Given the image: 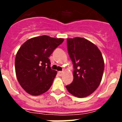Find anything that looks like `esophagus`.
I'll return each mask as SVG.
<instances>
[{"instance_id": "obj_1", "label": "esophagus", "mask_w": 122, "mask_h": 122, "mask_svg": "<svg viewBox=\"0 0 122 122\" xmlns=\"http://www.w3.org/2000/svg\"><path fill=\"white\" fill-rule=\"evenodd\" d=\"M57 74H58V75H59V76H62V75H63V71H58Z\"/></svg>"}]
</instances>
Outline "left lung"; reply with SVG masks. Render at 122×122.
<instances>
[{
  "label": "left lung",
  "mask_w": 122,
  "mask_h": 122,
  "mask_svg": "<svg viewBox=\"0 0 122 122\" xmlns=\"http://www.w3.org/2000/svg\"><path fill=\"white\" fill-rule=\"evenodd\" d=\"M66 40L74 68V79L66 88L76 97H86L93 93L101 82L104 68L103 56L97 46L85 38L76 37Z\"/></svg>",
  "instance_id": "8db88e82"
}]
</instances>
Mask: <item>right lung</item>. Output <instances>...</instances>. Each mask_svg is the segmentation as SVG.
Segmentation results:
<instances>
[{"instance_id": "obj_1", "label": "right lung", "mask_w": 122, "mask_h": 122, "mask_svg": "<svg viewBox=\"0 0 122 122\" xmlns=\"http://www.w3.org/2000/svg\"><path fill=\"white\" fill-rule=\"evenodd\" d=\"M63 40L43 35L28 40L19 48L15 71L19 84L27 93L36 96L49 90L57 74L51 68L49 57Z\"/></svg>"}]
</instances>
